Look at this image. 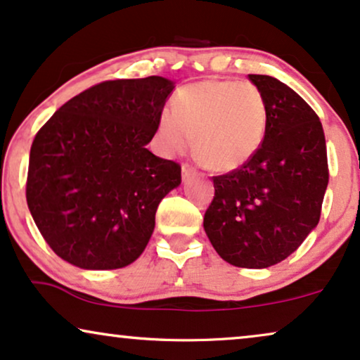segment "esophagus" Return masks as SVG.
<instances>
[{
    "label": "esophagus",
    "mask_w": 360,
    "mask_h": 360,
    "mask_svg": "<svg viewBox=\"0 0 360 360\" xmlns=\"http://www.w3.org/2000/svg\"><path fill=\"white\" fill-rule=\"evenodd\" d=\"M195 167L194 166H191V165H188V162H184L183 165V179L186 181V179H189L191 176H194L195 174Z\"/></svg>",
    "instance_id": "34e87169"
}]
</instances>
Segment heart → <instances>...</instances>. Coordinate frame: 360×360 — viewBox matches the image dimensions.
<instances>
[{
  "label": "heart",
  "mask_w": 360,
  "mask_h": 360,
  "mask_svg": "<svg viewBox=\"0 0 360 360\" xmlns=\"http://www.w3.org/2000/svg\"><path fill=\"white\" fill-rule=\"evenodd\" d=\"M172 151H186L195 136V156L209 169L229 172L261 148L267 127L262 93L252 83L206 79L181 88L159 121Z\"/></svg>",
  "instance_id": "1"
}]
</instances>
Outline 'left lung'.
Listing matches in <instances>:
<instances>
[{"mask_svg":"<svg viewBox=\"0 0 360 360\" xmlns=\"http://www.w3.org/2000/svg\"><path fill=\"white\" fill-rule=\"evenodd\" d=\"M249 79L266 101V134L244 166L212 177L204 231L224 261L264 269L290 256L317 226L329 166L316 111L272 76Z\"/></svg>","mask_w":360,"mask_h":360,"instance_id":"obj_1","label":"left lung"}]
</instances>
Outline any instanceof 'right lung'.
<instances>
[{"mask_svg": "<svg viewBox=\"0 0 360 360\" xmlns=\"http://www.w3.org/2000/svg\"><path fill=\"white\" fill-rule=\"evenodd\" d=\"M174 83L161 76L103 81L63 104L36 133L26 201L41 236L81 269H120L149 243L159 202L181 165L154 156Z\"/></svg>", "mask_w": 360, "mask_h": 360, "instance_id": "add662e5", "label": "right lung"}]
</instances>
